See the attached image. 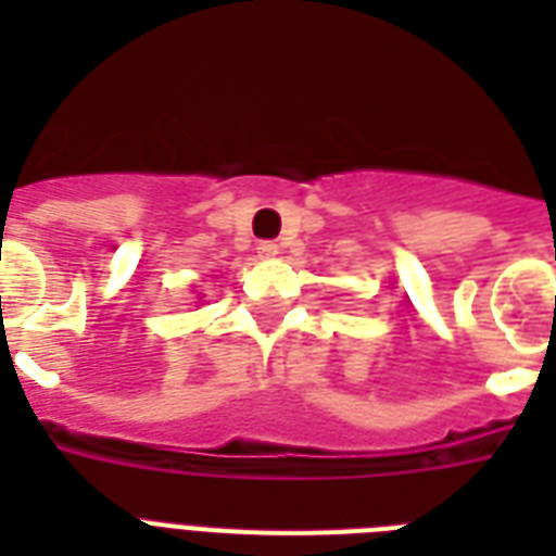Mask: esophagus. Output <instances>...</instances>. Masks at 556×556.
I'll return each instance as SVG.
<instances>
[{
  "label": "esophagus",
  "mask_w": 556,
  "mask_h": 556,
  "mask_svg": "<svg viewBox=\"0 0 556 556\" xmlns=\"http://www.w3.org/2000/svg\"><path fill=\"white\" fill-rule=\"evenodd\" d=\"M277 253H279V248L274 242L256 244V256H260V260H270V256H277Z\"/></svg>",
  "instance_id": "esophagus-1"
}]
</instances>
